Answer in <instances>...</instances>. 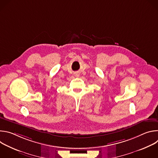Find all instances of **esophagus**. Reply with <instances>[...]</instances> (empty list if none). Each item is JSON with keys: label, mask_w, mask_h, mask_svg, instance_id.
Masks as SVG:
<instances>
[{"label": "esophagus", "mask_w": 158, "mask_h": 158, "mask_svg": "<svg viewBox=\"0 0 158 158\" xmlns=\"http://www.w3.org/2000/svg\"><path fill=\"white\" fill-rule=\"evenodd\" d=\"M79 74H75V76H76V77H79Z\"/></svg>", "instance_id": "obj_1"}]
</instances>
